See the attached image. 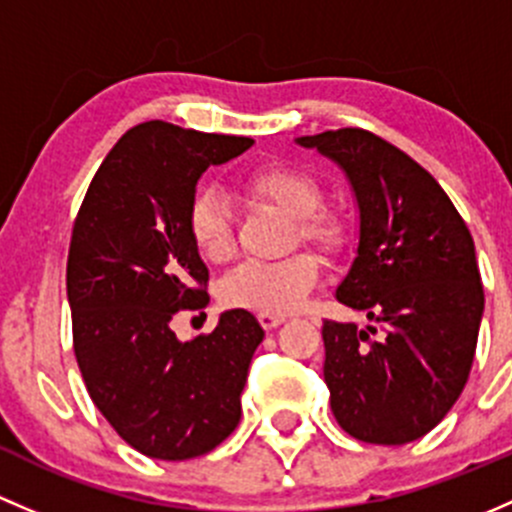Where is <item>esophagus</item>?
I'll use <instances>...</instances> for the list:
<instances>
[{
    "instance_id": "1",
    "label": "esophagus",
    "mask_w": 512,
    "mask_h": 512,
    "mask_svg": "<svg viewBox=\"0 0 512 512\" xmlns=\"http://www.w3.org/2000/svg\"><path fill=\"white\" fill-rule=\"evenodd\" d=\"M258 323H261L266 330H271V328H278V325H281V323H286V315L258 313Z\"/></svg>"
}]
</instances>
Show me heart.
<instances>
[{"mask_svg":"<svg viewBox=\"0 0 512 512\" xmlns=\"http://www.w3.org/2000/svg\"><path fill=\"white\" fill-rule=\"evenodd\" d=\"M246 192L293 217V241L337 254L345 244V226L335 214L320 212L323 189L303 170L281 165L258 167L244 179ZM187 234L207 261H226L234 251V214L224 194L199 187L184 214ZM320 263L313 254H291L281 261H244L226 273L219 295L229 308L286 315L298 310L315 288Z\"/></svg>","mask_w":512,"mask_h":512,"instance_id":"1","label":"heart"}]
</instances>
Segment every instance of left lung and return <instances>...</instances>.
<instances>
[{
    "mask_svg": "<svg viewBox=\"0 0 512 512\" xmlns=\"http://www.w3.org/2000/svg\"><path fill=\"white\" fill-rule=\"evenodd\" d=\"M298 142L345 170L360 207L357 256L335 295L372 325L323 323L330 409L357 441L409 444L449 414L471 374L483 315L473 236L441 184L370 130Z\"/></svg>",
    "mask_w": 512,
    "mask_h": 512,
    "instance_id": "left-lung-1",
    "label": "left lung"
}]
</instances>
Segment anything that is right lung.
<instances>
[{
	"label": "right lung",
	"instance_id": "1",
	"mask_svg": "<svg viewBox=\"0 0 512 512\" xmlns=\"http://www.w3.org/2000/svg\"><path fill=\"white\" fill-rule=\"evenodd\" d=\"M251 138L135 125L98 167L73 221L66 263L73 352L88 394L135 451L187 461L241 419L263 328L226 310L212 333L179 342L170 320L207 308L209 271L184 224L197 179Z\"/></svg>",
	"mask_w": 512,
	"mask_h": 512
}]
</instances>
